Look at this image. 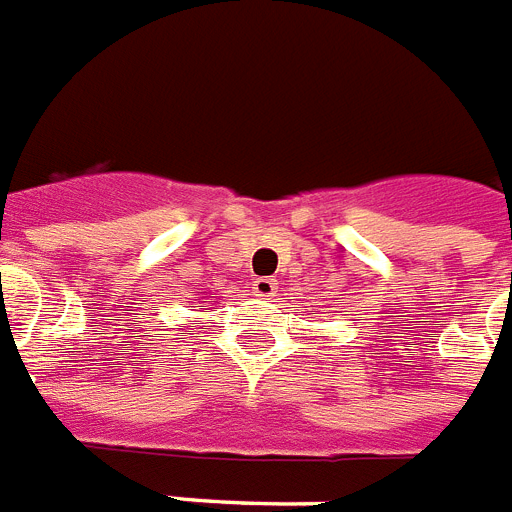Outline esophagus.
I'll return each instance as SVG.
<instances>
[{"label":"esophagus","mask_w":512,"mask_h":512,"mask_svg":"<svg viewBox=\"0 0 512 512\" xmlns=\"http://www.w3.org/2000/svg\"><path fill=\"white\" fill-rule=\"evenodd\" d=\"M252 293H255L257 299H273L275 281L273 278H255V281H252Z\"/></svg>","instance_id":"1"}]
</instances>
